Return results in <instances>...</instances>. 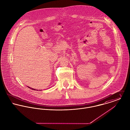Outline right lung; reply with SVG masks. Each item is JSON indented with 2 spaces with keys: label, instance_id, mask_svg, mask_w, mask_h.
Listing matches in <instances>:
<instances>
[{
  "label": "right lung",
  "instance_id": "right-lung-1",
  "mask_svg": "<svg viewBox=\"0 0 130 130\" xmlns=\"http://www.w3.org/2000/svg\"><path fill=\"white\" fill-rule=\"evenodd\" d=\"M28 87V86H27ZM28 88H29V89H31V90H36V89H32V88H30V87H28ZM39 91H40V90H39Z\"/></svg>",
  "mask_w": 130,
  "mask_h": 130
}]
</instances>
